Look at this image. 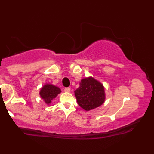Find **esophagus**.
I'll return each instance as SVG.
<instances>
[{
  "instance_id": "esophagus-1",
  "label": "esophagus",
  "mask_w": 154,
  "mask_h": 154,
  "mask_svg": "<svg viewBox=\"0 0 154 154\" xmlns=\"http://www.w3.org/2000/svg\"><path fill=\"white\" fill-rule=\"evenodd\" d=\"M70 91H71L70 87H65V88H64V91H65V92L69 93Z\"/></svg>"
}]
</instances>
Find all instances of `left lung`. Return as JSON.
Returning <instances> with one entry per match:
<instances>
[{
	"label": "left lung",
	"instance_id": "1",
	"mask_svg": "<svg viewBox=\"0 0 154 154\" xmlns=\"http://www.w3.org/2000/svg\"><path fill=\"white\" fill-rule=\"evenodd\" d=\"M75 95L78 104L87 111L102 105L105 100L103 85L93 77L81 80L79 87L75 91Z\"/></svg>",
	"mask_w": 154,
	"mask_h": 154
}]
</instances>
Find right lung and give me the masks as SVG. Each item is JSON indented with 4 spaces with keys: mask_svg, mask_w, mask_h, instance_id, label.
<instances>
[{
    "mask_svg": "<svg viewBox=\"0 0 154 154\" xmlns=\"http://www.w3.org/2000/svg\"><path fill=\"white\" fill-rule=\"evenodd\" d=\"M61 93L60 88L51 84H46L42 88L40 92V97L44 99L45 103L49 104L51 103V100L57 97L58 94Z\"/></svg>",
    "mask_w": 154,
    "mask_h": 154,
    "instance_id": "1",
    "label": "right lung"
}]
</instances>
